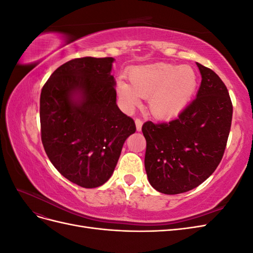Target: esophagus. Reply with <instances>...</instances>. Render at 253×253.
<instances>
[{
	"label": "esophagus",
	"instance_id": "1",
	"mask_svg": "<svg viewBox=\"0 0 253 253\" xmlns=\"http://www.w3.org/2000/svg\"><path fill=\"white\" fill-rule=\"evenodd\" d=\"M135 124H136L137 131L140 132V131H141V126H142V120L139 119V118H136V119H135Z\"/></svg>",
	"mask_w": 253,
	"mask_h": 253
}]
</instances>
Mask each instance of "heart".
Returning a JSON list of instances; mask_svg holds the SVG:
<instances>
[{
  "label": "heart",
  "mask_w": 253,
  "mask_h": 253,
  "mask_svg": "<svg viewBox=\"0 0 253 253\" xmlns=\"http://www.w3.org/2000/svg\"><path fill=\"white\" fill-rule=\"evenodd\" d=\"M131 82L119 80L118 94L127 109L149 97V109L155 117L171 118L178 115L192 99L197 76L191 66L152 63L134 66L128 72Z\"/></svg>",
  "instance_id": "obj_1"
}]
</instances>
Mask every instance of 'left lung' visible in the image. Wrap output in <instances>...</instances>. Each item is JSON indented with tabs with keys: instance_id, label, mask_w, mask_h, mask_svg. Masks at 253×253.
<instances>
[{
	"instance_id": "8db88e82",
	"label": "left lung",
	"mask_w": 253,
	"mask_h": 253,
	"mask_svg": "<svg viewBox=\"0 0 253 253\" xmlns=\"http://www.w3.org/2000/svg\"><path fill=\"white\" fill-rule=\"evenodd\" d=\"M202 83L196 98L169 122L147 121L144 168L160 193L179 194L203 183L223 158L232 121V102L225 83L196 63Z\"/></svg>"
}]
</instances>
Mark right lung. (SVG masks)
<instances>
[{
    "label": "right lung",
    "mask_w": 253,
    "mask_h": 253,
    "mask_svg": "<svg viewBox=\"0 0 253 253\" xmlns=\"http://www.w3.org/2000/svg\"><path fill=\"white\" fill-rule=\"evenodd\" d=\"M114 58L84 57L58 67L40 97L41 139L53 167L82 188L108 181L134 120L116 103Z\"/></svg>",
    "instance_id": "right-lung-1"
}]
</instances>
